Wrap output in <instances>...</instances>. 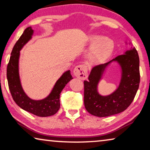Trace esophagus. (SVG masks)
<instances>
[{"label":"esophagus","mask_w":150,"mask_h":150,"mask_svg":"<svg viewBox=\"0 0 150 150\" xmlns=\"http://www.w3.org/2000/svg\"><path fill=\"white\" fill-rule=\"evenodd\" d=\"M73 74L81 80H85L87 78V68L84 65L76 66L73 70Z\"/></svg>","instance_id":"1"}]
</instances>
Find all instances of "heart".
I'll use <instances>...</instances> for the list:
<instances>
[{"instance_id": "obj_1", "label": "heart", "mask_w": 150, "mask_h": 150, "mask_svg": "<svg viewBox=\"0 0 150 150\" xmlns=\"http://www.w3.org/2000/svg\"><path fill=\"white\" fill-rule=\"evenodd\" d=\"M87 44L92 46L88 54V60L91 64L103 63L111 56L115 50V42L108 37L92 35L87 38Z\"/></svg>"}]
</instances>
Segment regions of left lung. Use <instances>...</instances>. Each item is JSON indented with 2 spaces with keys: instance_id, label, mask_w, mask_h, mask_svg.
<instances>
[{
  "instance_id": "8db88e82",
  "label": "left lung",
  "mask_w": 150,
  "mask_h": 150,
  "mask_svg": "<svg viewBox=\"0 0 150 150\" xmlns=\"http://www.w3.org/2000/svg\"><path fill=\"white\" fill-rule=\"evenodd\" d=\"M112 61L117 62L121 67L120 84L110 95L100 96L98 92V84L106 67ZM139 66L138 54L133 47L110 62L94 67L88 80L84 81V105L87 112L98 117H106L125 110L133 101L139 88Z\"/></svg>"
}]
</instances>
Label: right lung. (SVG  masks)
<instances>
[{"label":"right lung","mask_w":150,"mask_h":150,"mask_svg":"<svg viewBox=\"0 0 150 150\" xmlns=\"http://www.w3.org/2000/svg\"><path fill=\"white\" fill-rule=\"evenodd\" d=\"M33 33L34 30L31 27L27 28L15 44L7 65L6 77L10 91L16 105L23 110L33 115L41 117H46L55 115L59 110L60 93L73 77L71 75L70 70L65 71L55 83L50 95L42 100H33L26 95L22 87L19 76L20 51L32 38Z\"/></svg>","instance_id":"obj_1"}]
</instances>
